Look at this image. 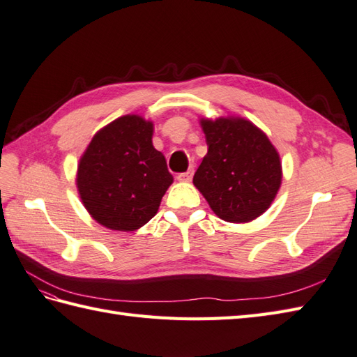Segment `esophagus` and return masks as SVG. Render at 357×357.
Segmentation results:
<instances>
[{"label":"esophagus","instance_id":"1","mask_svg":"<svg viewBox=\"0 0 357 357\" xmlns=\"http://www.w3.org/2000/svg\"><path fill=\"white\" fill-rule=\"evenodd\" d=\"M191 178H193V169L188 172H184V173H179L178 175V181H181V182H190Z\"/></svg>","mask_w":357,"mask_h":357}]
</instances>
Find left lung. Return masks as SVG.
Wrapping results in <instances>:
<instances>
[{
  "label": "left lung",
  "instance_id": "8db88e82",
  "mask_svg": "<svg viewBox=\"0 0 357 357\" xmlns=\"http://www.w3.org/2000/svg\"><path fill=\"white\" fill-rule=\"evenodd\" d=\"M208 153L193 184L217 217L249 223L267 211L282 184L278 149L253 122L240 116L200 119Z\"/></svg>",
  "mask_w": 357,
  "mask_h": 357
}]
</instances>
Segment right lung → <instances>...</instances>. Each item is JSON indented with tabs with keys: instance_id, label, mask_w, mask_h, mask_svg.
I'll use <instances>...</instances> for the list:
<instances>
[{
	"instance_id": "1",
	"label": "right lung",
	"mask_w": 357,
	"mask_h": 357,
	"mask_svg": "<svg viewBox=\"0 0 357 357\" xmlns=\"http://www.w3.org/2000/svg\"><path fill=\"white\" fill-rule=\"evenodd\" d=\"M153 122L125 114L93 135L81 155L75 184L90 217L107 229H140L158 213L172 185L164 155L153 148Z\"/></svg>"
}]
</instances>
